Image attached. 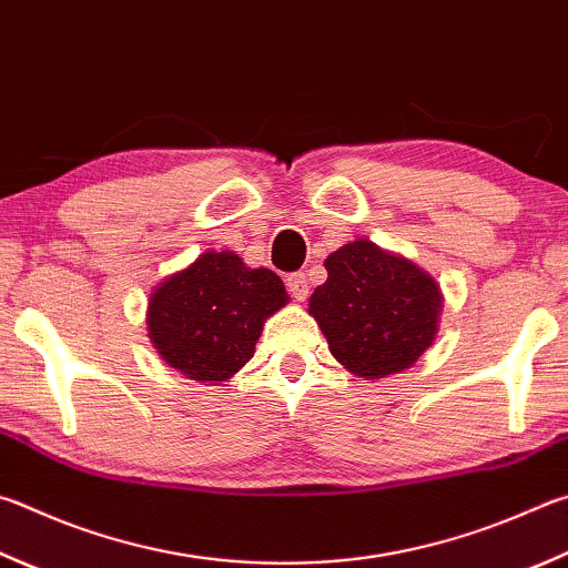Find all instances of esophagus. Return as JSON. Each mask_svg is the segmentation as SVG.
<instances>
[{"mask_svg": "<svg viewBox=\"0 0 568 568\" xmlns=\"http://www.w3.org/2000/svg\"><path fill=\"white\" fill-rule=\"evenodd\" d=\"M285 285H287V293H291L295 301H305L307 291H311V285H307V275L305 273H291L285 275Z\"/></svg>", "mask_w": 568, "mask_h": 568, "instance_id": "obj_1", "label": "esophagus"}]
</instances>
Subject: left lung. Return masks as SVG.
<instances>
[{
	"instance_id": "left-lung-1",
	"label": "left lung",
	"mask_w": 568,
	"mask_h": 568,
	"mask_svg": "<svg viewBox=\"0 0 568 568\" xmlns=\"http://www.w3.org/2000/svg\"><path fill=\"white\" fill-rule=\"evenodd\" d=\"M325 271L311 315L349 373L367 379L402 373L432 345L442 295L415 263L355 241L329 253Z\"/></svg>"
}]
</instances>
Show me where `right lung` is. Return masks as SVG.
Listing matches in <instances>:
<instances>
[{
  "label": "right lung",
  "mask_w": 568,
  "mask_h": 568,
  "mask_svg": "<svg viewBox=\"0 0 568 568\" xmlns=\"http://www.w3.org/2000/svg\"><path fill=\"white\" fill-rule=\"evenodd\" d=\"M285 303V285L273 271L209 251L151 295L149 337L179 373L225 383L253 357L263 323Z\"/></svg>",
  "instance_id": "obj_1"
}]
</instances>
